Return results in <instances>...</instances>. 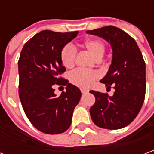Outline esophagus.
<instances>
[{"label":"esophagus","instance_id":"34e87169","mask_svg":"<svg viewBox=\"0 0 154 154\" xmlns=\"http://www.w3.org/2000/svg\"><path fill=\"white\" fill-rule=\"evenodd\" d=\"M81 92L82 94H87V93H88V90L85 89V88H81Z\"/></svg>","mask_w":154,"mask_h":154}]
</instances>
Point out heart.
I'll list each match as a JSON object with an SVG mask.
<instances>
[{
  "instance_id": "1",
  "label": "heart",
  "mask_w": 154,
  "mask_h": 154,
  "mask_svg": "<svg viewBox=\"0 0 154 154\" xmlns=\"http://www.w3.org/2000/svg\"><path fill=\"white\" fill-rule=\"evenodd\" d=\"M84 48L93 55L95 60L102 59L105 47L103 42L98 39H88L84 43ZM77 58V50L72 45H66L60 51V60L66 68H72L74 66ZM99 77L97 72H84L77 70L70 76V80L75 85L81 88H89Z\"/></svg>"
}]
</instances>
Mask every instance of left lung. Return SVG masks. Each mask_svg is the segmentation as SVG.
I'll return each instance as SVG.
<instances>
[{"mask_svg":"<svg viewBox=\"0 0 154 154\" xmlns=\"http://www.w3.org/2000/svg\"><path fill=\"white\" fill-rule=\"evenodd\" d=\"M87 33L102 38L110 45L112 61L107 74L100 80L107 88L114 86L112 96L91 90L95 96L90 116L95 125L117 130L128 125L138 115L146 93V66L137 42L128 33L114 26H106Z\"/></svg>","mask_w":154,"mask_h":154,"instance_id":"obj_1","label":"left lung"}]
</instances>
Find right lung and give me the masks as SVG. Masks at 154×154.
I'll use <instances>...</instances> for the list:
<instances>
[{
  "mask_svg": "<svg viewBox=\"0 0 154 154\" xmlns=\"http://www.w3.org/2000/svg\"><path fill=\"white\" fill-rule=\"evenodd\" d=\"M77 33L43 30L30 38L21 51L20 100L30 122L44 133L60 134L68 129L74 109L81 99L77 87L59 77L66 71L60 51ZM55 84L67 85V91L60 97L54 94Z\"/></svg>",
  "mask_w": 154,
  "mask_h": 154,
  "instance_id": "right-lung-1",
  "label": "right lung"
}]
</instances>
